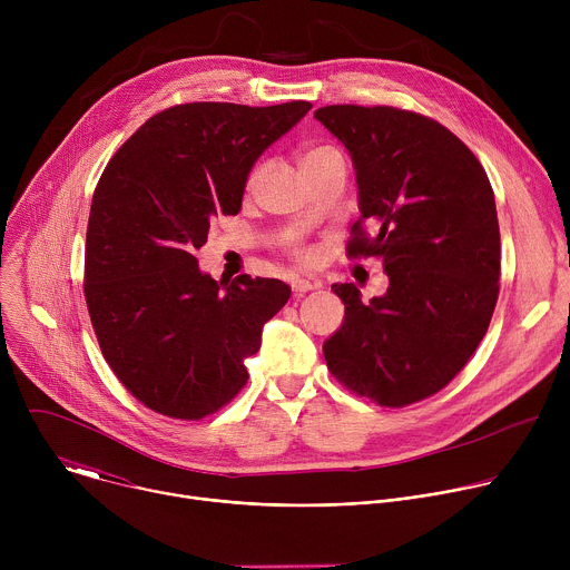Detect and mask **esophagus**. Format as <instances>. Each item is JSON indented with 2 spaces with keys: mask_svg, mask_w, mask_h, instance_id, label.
Instances as JSON below:
<instances>
[{
  "mask_svg": "<svg viewBox=\"0 0 570 570\" xmlns=\"http://www.w3.org/2000/svg\"><path fill=\"white\" fill-rule=\"evenodd\" d=\"M320 284L317 282H313V279H304V277H293L291 279V288L295 291V295H304V293H308V291H313V288H317Z\"/></svg>",
  "mask_w": 570,
  "mask_h": 570,
  "instance_id": "esophagus-1",
  "label": "esophagus"
}]
</instances>
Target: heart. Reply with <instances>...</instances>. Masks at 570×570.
Segmentation results:
<instances>
[{"mask_svg": "<svg viewBox=\"0 0 570 570\" xmlns=\"http://www.w3.org/2000/svg\"><path fill=\"white\" fill-rule=\"evenodd\" d=\"M332 157H343V153H341L336 146H332V144H313V146H306V148H304V153H302V157H299V165H302V169H306V167L317 165V161L332 159ZM259 174H262L259 167L250 171V176H248V180H246V187H248V189H253V187L257 185ZM282 248H284L297 264H308V262H311V250L304 248L302 243H299L293 234H286V236L282 238Z\"/></svg>", "mask_w": 570, "mask_h": 570, "instance_id": "heart-1", "label": "heart"}]
</instances>
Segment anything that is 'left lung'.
<instances>
[{"label":"left lung","mask_w":570,"mask_h":570,"mask_svg":"<svg viewBox=\"0 0 570 570\" xmlns=\"http://www.w3.org/2000/svg\"><path fill=\"white\" fill-rule=\"evenodd\" d=\"M315 119L354 159L361 218L347 257L381 259L390 279L370 304L354 284L332 286L345 320L324 361L354 394L403 409L449 385L490 327L501 288L494 189L469 146L420 112L345 104Z\"/></svg>","instance_id":"8db88e82"}]
</instances>
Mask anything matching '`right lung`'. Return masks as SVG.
I'll list each match as a JSON object with an SVG mask.
<instances>
[{
    "instance_id": "add662e5",
    "label": "right lung",
    "mask_w": 570,
    "mask_h": 570,
    "mask_svg": "<svg viewBox=\"0 0 570 570\" xmlns=\"http://www.w3.org/2000/svg\"><path fill=\"white\" fill-rule=\"evenodd\" d=\"M313 106L183 104L112 155L86 238V302L115 376L146 409L196 422L248 383L243 365L288 302L279 279L198 271L214 216H236L257 157Z\"/></svg>"
}]
</instances>
